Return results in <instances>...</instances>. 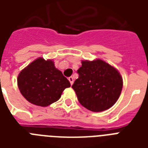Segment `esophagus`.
I'll use <instances>...</instances> for the list:
<instances>
[{
    "label": "esophagus",
    "mask_w": 148,
    "mask_h": 148,
    "mask_svg": "<svg viewBox=\"0 0 148 148\" xmlns=\"http://www.w3.org/2000/svg\"><path fill=\"white\" fill-rule=\"evenodd\" d=\"M68 80H69L70 83H71V84H73V83H74V77H68Z\"/></svg>",
    "instance_id": "esophagus-1"
}]
</instances>
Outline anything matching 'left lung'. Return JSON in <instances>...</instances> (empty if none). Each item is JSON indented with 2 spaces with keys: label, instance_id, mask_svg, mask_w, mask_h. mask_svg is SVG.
Here are the masks:
<instances>
[{
  "label": "left lung",
  "instance_id": "obj_1",
  "mask_svg": "<svg viewBox=\"0 0 148 148\" xmlns=\"http://www.w3.org/2000/svg\"><path fill=\"white\" fill-rule=\"evenodd\" d=\"M72 88L81 105L94 112L111 108L119 98L123 79L117 69L100 59L83 60Z\"/></svg>",
  "mask_w": 148,
  "mask_h": 148
}]
</instances>
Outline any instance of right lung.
Instances as JSON below:
<instances>
[{
    "mask_svg": "<svg viewBox=\"0 0 148 148\" xmlns=\"http://www.w3.org/2000/svg\"><path fill=\"white\" fill-rule=\"evenodd\" d=\"M17 85L21 95L30 103L47 107L58 101L71 84L56 68L53 61L39 58L20 72Z\"/></svg>",
    "mask_w": 148,
    "mask_h": 148,
    "instance_id": "1",
    "label": "right lung"
}]
</instances>
